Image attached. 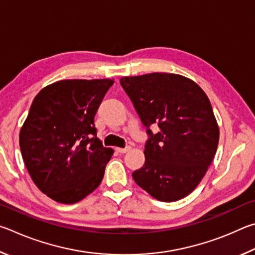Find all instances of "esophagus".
Masks as SVG:
<instances>
[{
  "instance_id": "1",
  "label": "esophagus",
  "mask_w": 255,
  "mask_h": 255,
  "mask_svg": "<svg viewBox=\"0 0 255 255\" xmlns=\"http://www.w3.org/2000/svg\"><path fill=\"white\" fill-rule=\"evenodd\" d=\"M130 150H131V146H127V148H116V151L120 153H125Z\"/></svg>"
}]
</instances>
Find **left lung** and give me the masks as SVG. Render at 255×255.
I'll return each instance as SVG.
<instances>
[{
  "label": "left lung",
  "instance_id": "1",
  "mask_svg": "<svg viewBox=\"0 0 255 255\" xmlns=\"http://www.w3.org/2000/svg\"><path fill=\"white\" fill-rule=\"evenodd\" d=\"M150 135L143 167L132 173L137 186L160 202L188 196L215 157L220 128L211 102L194 80L177 74L152 73L122 77ZM157 125L158 133L148 128Z\"/></svg>",
  "mask_w": 255,
  "mask_h": 255
}]
</instances>
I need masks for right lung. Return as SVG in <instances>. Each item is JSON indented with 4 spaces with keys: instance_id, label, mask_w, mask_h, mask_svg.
Segmentation results:
<instances>
[{
    "instance_id": "1",
    "label": "right lung",
    "mask_w": 255,
    "mask_h": 255,
    "mask_svg": "<svg viewBox=\"0 0 255 255\" xmlns=\"http://www.w3.org/2000/svg\"><path fill=\"white\" fill-rule=\"evenodd\" d=\"M113 83L59 80L31 104L20 130L21 154L35 186L57 203H77L102 182L114 150L96 136L94 118Z\"/></svg>"
}]
</instances>
